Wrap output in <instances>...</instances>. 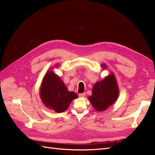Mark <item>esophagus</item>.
<instances>
[{"mask_svg": "<svg viewBox=\"0 0 155 155\" xmlns=\"http://www.w3.org/2000/svg\"><path fill=\"white\" fill-rule=\"evenodd\" d=\"M79 97H83L85 96V93H80L79 94Z\"/></svg>", "mask_w": 155, "mask_h": 155, "instance_id": "34e87169", "label": "esophagus"}]
</instances>
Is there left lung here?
Listing matches in <instances>:
<instances>
[{
  "mask_svg": "<svg viewBox=\"0 0 155 155\" xmlns=\"http://www.w3.org/2000/svg\"><path fill=\"white\" fill-rule=\"evenodd\" d=\"M104 68L105 64H103ZM119 90L114 74L111 73L104 80L97 82L93 87L92 95L89 97V100L93 107L97 111L107 109L116 101L118 96Z\"/></svg>",
  "mask_w": 155,
  "mask_h": 155,
  "instance_id": "8db88e82",
  "label": "left lung"
}]
</instances>
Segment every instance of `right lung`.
Returning <instances> with one entry per match:
<instances>
[{
	"instance_id": "obj_1",
	"label": "right lung",
	"mask_w": 155,
	"mask_h": 155,
	"mask_svg": "<svg viewBox=\"0 0 155 155\" xmlns=\"http://www.w3.org/2000/svg\"><path fill=\"white\" fill-rule=\"evenodd\" d=\"M40 95L43 104L57 112L66 110L72 101L78 97L76 93L68 91L64 83L52 71H48L44 77Z\"/></svg>"
}]
</instances>
